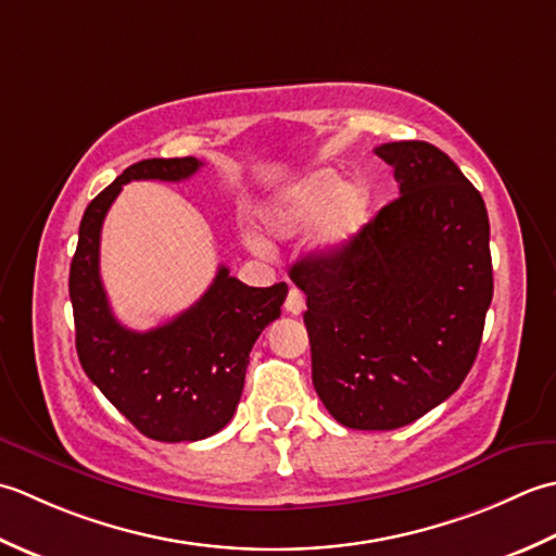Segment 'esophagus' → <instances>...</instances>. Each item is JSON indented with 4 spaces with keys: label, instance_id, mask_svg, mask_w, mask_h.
<instances>
[{
    "label": "esophagus",
    "instance_id": "obj_1",
    "mask_svg": "<svg viewBox=\"0 0 556 556\" xmlns=\"http://www.w3.org/2000/svg\"><path fill=\"white\" fill-rule=\"evenodd\" d=\"M286 312H290V314H294V316L304 312V294H302L298 288H290V290H288Z\"/></svg>",
    "mask_w": 556,
    "mask_h": 556
}]
</instances>
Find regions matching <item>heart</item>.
Instances as JSON below:
<instances>
[{"label":"heart","instance_id":"1","mask_svg":"<svg viewBox=\"0 0 556 556\" xmlns=\"http://www.w3.org/2000/svg\"><path fill=\"white\" fill-rule=\"evenodd\" d=\"M369 194L359 185H345L333 169H321L282 189L262 208L264 230L276 237H294L319 223L321 252H341L367 225ZM256 252H266V242L249 237Z\"/></svg>","mask_w":556,"mask_h":556}]
</instances>
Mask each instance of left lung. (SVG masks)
Returning a JSON list of instances; mask_svg holds the SVG:
<instances>
[{
	"label": "left lung",
	"instance_id": "obj_1",
	"mask_svg": "<svg viewBox=\"0 0 556 556\" xmlns=\"http://www.w3.org/2000/svg\"><path fill=\"white\" fill-rule=\"evenodd\" d=\"M401 197L341 252L290 268L307 294L312 381L350 429H399L468 377L492 302L490 218L451 157L427 141L374 149Z\"/></svg>",
	"mask_w": 556,
	"mask_h": 556
}]
</instances>
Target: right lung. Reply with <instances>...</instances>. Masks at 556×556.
<instances>
[{"instance_id": "1", "label": "right lung", "mask_w": 556, "mask_h": 556, "mask_svg": "<svg viewBox=\"0 0 556 556\" xmlns=\"http://www.w3.org/2000/svg\"><path fill=\"white\" fill-rule=\"evenodd\" d=\"M197 157H151L131 167L88 203L70 268L76 353L105 399L155 441H199L232 420L244 389L249 353L278 319L288 286L249 288L220 266L201 300L173 321L131 331L110 309L100 280V230L122 185L131 179L182 182Z\"/></svg>"}]
</instances>
